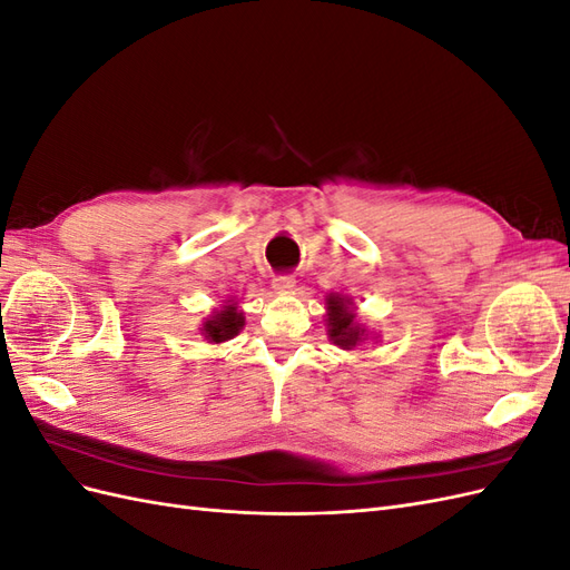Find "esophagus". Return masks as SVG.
Wrapping results in <instances>:
<instances>
[{"label":"esophagus","instance_id":"1","mask_svg":"<svg viewBox=\"0 0 570 570\" xmlns=\"http://www.w3.org/2000/svg\"><path fill=\"white\" fill-rule=\"evenodd\" d=\"M273 289L281 292V295H287V292L295 289V278H292V275H275Z\"/></svg>","mask_w":570,"mask_h":570}]
</instances>
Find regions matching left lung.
<instances>
[{"mask_svg": "<svg viewBox=\"0 0 570 570\" xmlns=\"http://www.w3.org/2000/svg\"><path fill=\"white\" fill-rule=\"evenodd\" d=\"M325 331L331 342L344 352L356 350L358 344L371 340L366 325L356 318L354 302L347 295H340V292H331L325 297Z\"/></svg>", "mask_w": 570, "mask_h": 570, "instance_id": "left-lung-1", "label": "left lung"}]
</instances>
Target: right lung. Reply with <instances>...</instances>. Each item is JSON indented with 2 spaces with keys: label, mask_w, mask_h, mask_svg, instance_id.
Instances as JSON below:
<instances>
[{
  "label": "right lung",
  "mask_w": 570,
  "mask_h": 570,
  "mask_svg": "<svg viewBox=\"0 0 570 570\" xmlns=\"http://www.w3.org/2000/svg\"><path fill=\"white\" fill-rule=\"evenodd\" d=\"M243 327H245L243 308L237 306L233 297H228L220 308H214L212 316L204 318L199 331L209 344H220V342L233 340L239 331H243Z\"/></svg>",
  "instance_id": "1"
}]
</instances>
